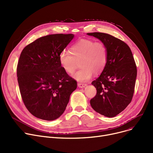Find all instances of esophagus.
Segmentation results:
<instances>
[{
	"label": "esophagus",
	"instance_id": "obj_1",
	"mask_svg": "<svg viewBox=\"0 0 153 153\" xmlns=\"http://www.w3.org/2000/svg\"><path fill=\"white\" fill-rule=\"evenodd\" d=\"M77 86H78L79 88H84V87H85V86H87V84H82V83H78Z\"/></svg>",
	"mask_w": 153,
	"mask_h": 153
}]
</instances>
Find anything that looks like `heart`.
I'll return each mask as SVG.
<instances>
[{"instance_id":"1","label":"heart","mask_w":153,"mask_h":153,"mask_svg":"<svg viewBox=\"0 0 153 153\" xmlns=\"http://www.w3.org/2000/svg\"><path fill=\"white\" fill-rule=\"evenodd\" d=\"M71 52L62 51L59 55V61L64 71L71 74L80 61L79 66L81 68L72 76L79 82L88 81L93 72L100 73L107 62V50L105 45L92 39L79 40L71 47Z\"/></svg>"}]
</instances>
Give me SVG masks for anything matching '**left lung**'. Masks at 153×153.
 <instances>
[{
	"label": "left lung",
	"instance_id": "8db88e82",
	"mask_svg": "<svg viewBox=\"0 0 153 153\" xmlns=\"http://www.w3.org/2000/svg\"><path fill=\"white\" fill-rule=\"evenodd\" d=\"M87 35L99 39L107 48V62L92 84L97 94L90 101L92 108L107 117H114L131 102L137 69L130 47L109 34L94 32Z\"/></svg>",
	"mask_w": 153,
	"mask_h": 153
}]
</instances>
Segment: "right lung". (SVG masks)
Listing matches in <instances>:
<instances>
[{
  "label": "right lung",
  "instance_id": "1",
  "mask_svg": "<svg viewBox=\"0 0 153 153\" xmlns=\"http://www.w3.org/2000/svg\"><path fill=\"white\" fill-rule=\"evenodd\" d=\"M73 34L45 36L27 45L21 53L17 77L22 98L33 116L48 121L58 118L66 110L77 82L64 71L59 54Z\"/></svg>",
  "mask_w": 153,
  "mask_h": 153
}]
</instances>
